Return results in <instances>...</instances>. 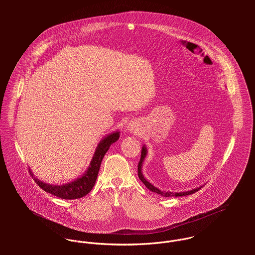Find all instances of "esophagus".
<instances>
[{
	"label": "esophagus",
	"instance_id": "1",
	"mask_svg": "<svg viewBox=\"0 0 255 255\" xmlns=\"http://www.w3.org/2000/svg\"><path fill=\"white\" fill-rule=\"evenodd\" d=\"M137 128H138V125H137V123H135V122H129L128 125L127 126V129H128L129 132H133V131L137 130Z\"/></svg>",
	"mask_w": 255,
	"mask_h": 255
}]
</instances>
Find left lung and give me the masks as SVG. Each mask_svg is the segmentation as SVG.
<instances>
[{"instance_id": "8db88e82", "label": "left lung", "mask_w": 255, "mask_h": 255, "mask_svg": "<svg viewBox=\"0 0 255 255\" xmlns=\"http://www.w3.org/2000/svg\"><path fill=\"white\" fill-rule=\"evenodd\" d=\"M146 155H147V148L145 145L142 146V149H141V157H140V161L138 163V168H137V171H138V178L141 182H143L145 184L146 187L151 190L152 192H155L157 194H160L161 196H164V197H171V196H184V195H190L196 191H198L202 186H198L196 188H193V189H190V190H186V191H181V192H173V191H167V190H162V189H159L157 188L156 186H154L151 182H148L144 178L143 174H142V165H143V162H144V159L146 158Z\"/></svg>"}]
</instances>
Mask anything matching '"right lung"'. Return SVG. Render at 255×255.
I'll return each mask as SVG.
<instances>
[{
    "label": "right lung",
    "instance_id": "obj_1",
    "mask_svg": "<svg viewBox=\"0 0 255 255\" xmlns=\"http://www.w3.org/2000/svg\"><path fill=\"white\" fill-rule=\"evenodd\" d=\"M120 137V131L116 130L112 133H109L105 137L101 139V141L98 143V145L95 149L94 155L91 159L90 165L88 166L87 170L84 172L82 176L75 179L73 182L69 183H65L62 185H56V184H50L47 182H42L39 179L34 177V174L29 168L30 175L32 176L33 180L37 184L44 189L46 192H49L57 197L63 198V199H77L85 196L87 193L91 191L93 188L97 176L99 173V169L101 166V162L106 154V152L109 150L110 146L115 143Z\"/></svg>",
    "mask_w": 255,
    "mask_h": 255
}]
</instances>
